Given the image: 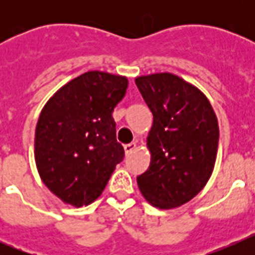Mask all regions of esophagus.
<instances>
[{"label": "esophagus", "instance_id": "1", "mask_svg": "<svg viewBox=\"0 0 255 255\" xmlns=\"http://www.w3.org/2000/svg\"><path fill=\"white\" fill-rule=\"evenodd\" d=\"M124 149H125V154H126V155H129L130 153H132L135 149H136V144H135V143L126 144L125 147H124Z\"/></svg>", "mask_w": 255, "mask_h": 255}]
</instances>
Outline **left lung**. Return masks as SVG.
Listing matches in <instances>:
<instances>
[{"instance_id": "1", "label": "left lung", "mask_w": 255, "mask_h": 255, "mask_svg": "<svg viewBox=\"0 0 255 255\" xmlns=\"http://www.w3.org/2000/svg\"><path fill=\"white\" fill-rule=\"evenodd\" d=\"M153 115L147 138L148 170L136 177L148 203L172 209L206 186L215 168L218 123L208 98L195 85L170 73L135 78Z\"/></svg>"}]
</instances>
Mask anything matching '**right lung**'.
Masks as SVG:
<instances>
[{
    "mask_svg": "<svg viewBox=\"0 0 255 255\" xmlns=\"http://www.w3.org/2000/svg\"><path fill=\"white\" fill-rule=\"evenodd\" d=\"M128 85L126 76L88 71L44 105L35 128V164L44 185L64 203H93L124 159L112 112Z\"/></svg>",
    "mask_w": 255,
    "mask_h": 255,
    "instance_id": "1",
    "label": "right lung"
}]
</instances>
